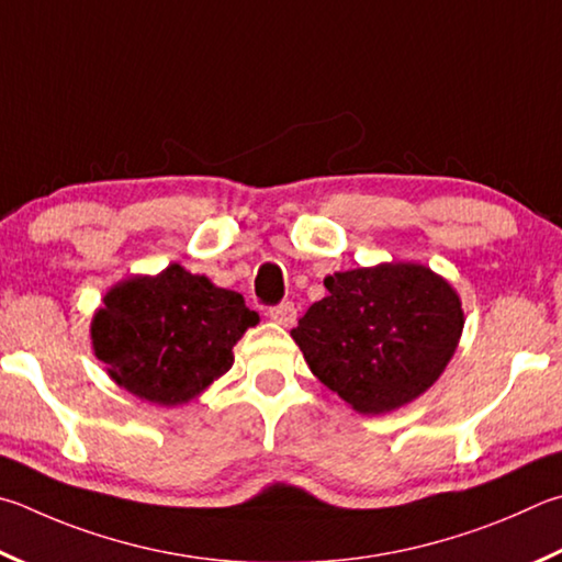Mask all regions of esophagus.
Instances as JSON below:
<instances>
[{
	"mask_svg": "<svg viewBox=\"0 0 562 562\" xmlns=\"http://www.w3.org/2000/svg\"><path fill=\"white\" fill-rule=\"evenodd\" d=\"M268 316L272 322H278L282 326H292L294 322H297V310H294L292 302H282V304H278V307H270Z\"/></svg>",
	"mask_w": 562,
	"mask_h": 562,
	"instance_id": "esophagus-1",
	"label": "esophagus"
}]
</instances>
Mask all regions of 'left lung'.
<instances>
[{
  "mask_svg": "<svg viewBox=\"0 0 562 562\" xmlns=\"http://www.w3.org/2000/svg\"><path fill=\"white\" fill-rule=\"evenodd\" d=\"M292 339L312 373L363 415L391 413L430 387L464 329L452 284L417 262L334 272Z\"/></svg>",
  "mask_w": 562,
  "mask_h": 562,
  "instance_id": "left-lung-1",
  "label": "left lung"
}]
</instances>
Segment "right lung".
<instances>
[{"instance_id":"1","label":"right lung","mask_w":562,"mask_h":562,"mask_svg":"<svg viewBox=\"0 0 562 562\" xmlns=\"http://www.w3.org/2000/svg\"><path fill=\"white\" fill-rule=\"evenodd\" d=\"M260 322L238 292L171 262L112 288L90 324L110 379L142 401L189 403L233 366V346Z\"/></svg>"}]
</instances>
